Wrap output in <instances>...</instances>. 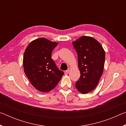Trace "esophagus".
<instances>
[{"instance_id": "34e87169", "label": "esophagus", "mask_w": 126, "mask_h": 126, "mask_svg": "<svg viewBox=\"0 0 126 126\" xmlns=\"http://www.w3.org/2000/svg\"><path fill=\"white\" fill-rule=\"evenodd\" d=\"M69 69H68V70H67V71H65L64 74H65V75H67V74H68V73H69Z\"/></svg>"}]
</instances>
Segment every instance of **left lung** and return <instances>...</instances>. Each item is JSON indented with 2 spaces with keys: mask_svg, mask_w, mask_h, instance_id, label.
Returning a JSON list of instances; mask_svg holds the SVG:
<instances>
[{
  "mask_svg": "<svg viewBox=\"0 0 126 126\" xmlns=\"http://www.w3.org/2000/svg\"><path fill=\"white\" fill-rule=\"evenodd\" d=\"M72 43L80 73L75 86L81 93H88L97 87L103 73L105 52L99 42L91 37L82 36Z\"/></svg>",
  "mask_w": 126,
  "mask_h": 126,
  "instance_id": "8db88e82",
  "label": "left lung"
}]
</instances>
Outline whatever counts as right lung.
<instances>
[{
    "label": "right lung",
    "instance_id": "right-lung-1",
    "mask_svg": "<svg viewBox=\"0 0 126 126\" xmlns=\"http://www.w3.org/2000/svg\"><path fill=\"white\" fill-rule=\"evenodd\" d=\"M57 42L40 38L30 43L25 50L23 64L28 78L40 92H48L57 86L64 75L51 58Z\"/></svg>",
    "mask_w": 126,
    "mask_h": 126
}]
</instances>
